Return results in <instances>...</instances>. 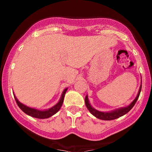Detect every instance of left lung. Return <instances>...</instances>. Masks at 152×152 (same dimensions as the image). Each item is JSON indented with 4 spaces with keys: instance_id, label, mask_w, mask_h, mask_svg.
<instances>
[{
    "instance_id": "8db88e82",
    "label": "left lung",
    "mask_w": 152,
    "mask_h": 152,
    "mask_svg": "<svg viewBox=\"0 0 152 152\" xmlns=\"http://www.w3.org/2000/svg\"><path fill=\"white\" fill-rule=\"evenodd\" d=\"M140 91H141V85H140V90H139L138 94H137V97L135 98V99H134V100L133 101V102H132L128 107L118 109V110H115V111L113 112H110V113H103V112L98 111V110H95L94 108H93V107H91V105L90 104V103H89V100H88V97H87V96H86L85 97V104H86V107H87V108L88 109L89 111L90 112V113H91L92 115H93L95 117L97 118H99L101 119V120H104V121L114 120V119L118 118L126 114L127 113H129V112L132 110V108L134 107V105L135 104L136 102H137V99H138Z\"/></svg>"
}]
</instances>
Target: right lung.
<instances>
[{
	"label": "right lung",
	"instance_id": "right-lung-1",
	"mask_svg": "<svg viewBox=\"0 0 152 152\" xmlns=\"http://www.w3.org/2000/svg\"><path fill=\"white\" fill-rule=\"evenodd\" d=\"M67 88L65 89V90L62 93V96H61V99L59 100V102L56 104V105L53 106V107H51L50 109L48 110H44V111H41V110H36V109L34 108H31V107H27V106L23 104H21L19 101L18 100L16 97L15 96V101H16V103L18 104V107L20 108V110H22L23 112L26 113V114L28 115L31 116V117L36 118H39V119H44V118H50V116L53 115L54 114H56L59 110H60L61 107H62V104H63V100H64V97H65V95L66 93Z\"/></svg>",
	"mask_w": 152,
	"mask_h": 152
}]
</instances>
